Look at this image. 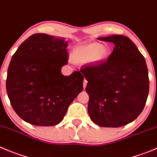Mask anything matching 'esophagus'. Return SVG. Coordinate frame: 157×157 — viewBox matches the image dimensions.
Returning a JSON list of instances; mask_svg holds the SVG:
<instances>
[{
  "instance_id": "1",
  "label": "esophagus",
  "mask_w": 157,
  "mask_h": 157,
  "mask_svg": "<svg viewBox=\"0 0 157 157\" xmlns=\"http://www.w3.org/2000/svg\"><path fill=\"white\" fill-rule=\"evenodd\" d=\"M87 80L86 79L83 80V88H85L86 86H87Z\"/></svg>"
}]
</instances>
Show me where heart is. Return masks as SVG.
Instances as JSON below:
<instances>
[{
  "mask_svg": "<svg viewBox=\"0 0 157 157\" xmlns=\"http://www.w3.org/2000/svg\"><path fill=\"white\" fill-rule=\"evenodd\" d=\"M109 49L105 45H99L97 42L77 45L71 53V58L74 63L83 64L88 62L98 64L104 61L108 55Z\"/></svg>",
  "mask_w": 157,
  "mask_h": 157,
  "instance_id": "b5f03b06",
  "label": "heart"
}]
</instances>
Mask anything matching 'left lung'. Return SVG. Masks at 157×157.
<instances>
[{
  "label": "left lung",
  "mask_w": 157,
  "mask_h": 157,
  "mask_svg": "<svg viewBox=\"0 0 157 157\" xmlns=\"http://www.w3.org/2000/svg\"><path fill=\"white\" fill-rule=\"evenodd\" d=\"M98 39L113 42L115 48L107 60L80 70L87 80L89 116L99 126L121 127L134 121L144 108L149 87L147 66L126 36Z\"/></svg>",
  "instance_id": "obj_1"
}]
</instances>
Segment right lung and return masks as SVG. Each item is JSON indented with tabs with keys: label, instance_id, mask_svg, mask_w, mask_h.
Returning a JSON list of instances; mask_svg holds the SVG:
<instances>
[{
	"label": "right lung",
	"instance_id": "1",
	"mask_svg": "<svg viewBox=\"0 0 157 157\" xmlns=\"http://www.w3.org/2000/svg\"><path fill=\"white\" fill-rule=\"evenodd\" d=\"M67 41L37 33L21 44L11 58L6 89L14 112L37 126L60 122L68 107L83 90L79 71L61 73L67 64Z\"/></svg>",
	"mask_w": 157,
	"mask_h": 157
}]
</instances>
